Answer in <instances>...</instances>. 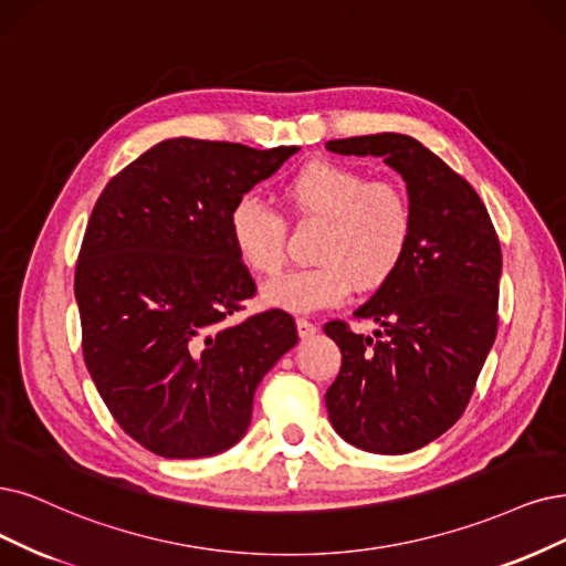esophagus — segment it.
<instances>
[{"label":"esophagus","mask_w":566,"mask_h":566,"mask_svg":"<svg viewBox=\"0 0 566 566\" xmlns=\"http://www.w3.org/2000/svg\"><path fill=\"white\" fill-rule=\"evenodd\" d=\"M296 328H298V336L301 338H310V336H315V333H317V324L305 319V317L296 319Z\"/></svg>","instance_id":"obj_1"}]
</instances>
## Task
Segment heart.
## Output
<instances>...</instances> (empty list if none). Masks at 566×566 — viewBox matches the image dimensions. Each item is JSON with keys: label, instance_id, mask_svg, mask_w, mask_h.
I'll list each match as a JSON object with an SVG mask.
<instances>
[{"label": "heart", "instance_id": "b5f03b06", "mask_svg": "<svg viewBox=\"0 0 566 566\" xmlns=\"http://www.w3.org/2000/svg\"><path fill=\"white\" fill-rule=\"evenodd\" d=\"M282 198L296 219L324 221L310 268L286 272L265 286V298L291 312L338 305L352 284L373 289L399 268L412 240V202L394 181H370L343 163L315 160L291 177ZM240 259L261 277L286 263V221L256 198H240L228 217Z\"/></svg>", "mask_w": 566, "mask_h": 566}]
</instances>
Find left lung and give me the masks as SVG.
<instances>
[{
	"label": "left lung",
	"instance_id": "obj_1",
	"mask_svg": "<svg viewBox=\"0 0 566 566\" xmlns=\"http://www.w3.org/2000/svg\"><path fill=\"white\" fill-rule=\"evenodd\" d=\"M343 156H380L406 179L412 240L403 261L361 307L375 336L328 322L343 366L326 391L328 420L347 443L406 454L464 415L496 338L501 247L473 186L408 135L331 139Z\"/></svg>",
	"mask_w": 566,
	"mask_h": 566
}]
</instances>
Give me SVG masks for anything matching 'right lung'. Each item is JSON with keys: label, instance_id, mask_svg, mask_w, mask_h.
Here are the masks:
<instances>
[{"label": "right lung", "instance_id": "add662e5", "mask_svg": "<svg viewBox=\"0 0 566 566\" xmlns=\"http://www.w3.org/2000/svg\"><path fill=\"white\" fill-rule=\"evenodd\" d=\"M296 151L165 139L93 207L74 275L83 361L118 427L158 457L235 446L261 378L298 343L282 310L228 322L256 294L230 209Z\"/></svg>", "mask_w": 566, "mask_h": 566}]
</instances>
